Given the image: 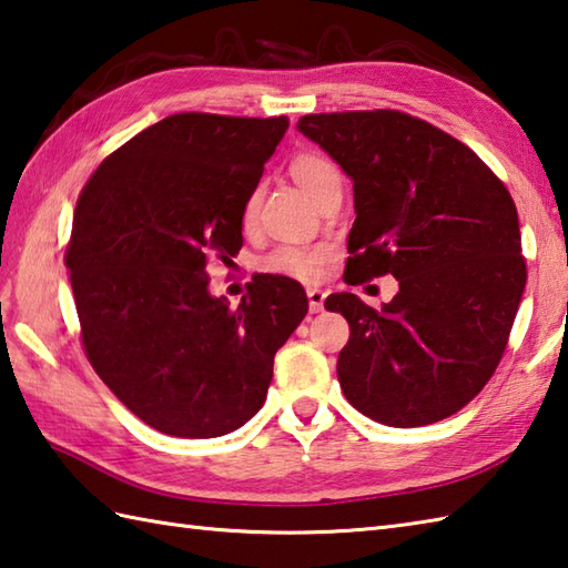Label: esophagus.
<instances>
[{"label":"esophagus","mask_w":568,"mask_h":568,"mask_svg":"<svg viewBox=\"0 0 568 568\" xmlns=\"http://www.w3.org/2000/svg\"><path fill=\"white\" fill-rule=\"evenodd\" d=\"M324 297H327V293L320 291V287H310L307 300H310V312H312V315H317V312L324 310Z\"/></svg>","instance_id":"obj_1"}]
</instances>
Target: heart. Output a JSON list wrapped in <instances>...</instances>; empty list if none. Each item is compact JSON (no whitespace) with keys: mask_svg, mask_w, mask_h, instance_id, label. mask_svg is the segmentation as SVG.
<instances>
[{"mask_svg":"<svg viewBox=\"0 0 568 568\" xmlns=\"http://www.w3.org/2000/svg\"><path fill=\"white\" fill-rule=\"evenodd\" d=\"M291 173L295 183L303 187L312 197L320 190V185L327 180V175L336 173L332 161L317 153H300L291 163ZM256 214V200L246 204L244 220L251 222ZM336 256V248L332 244H277L261 258V271L273 275L295 277V281H320L324 275L327 263Z\"/></svg>","mask_w":568,"mask_h":568,"instance_id":"obj_1","label":"heart"}]
</instances>
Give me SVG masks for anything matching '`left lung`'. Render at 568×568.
<instances>
[{
    "instance_id": "left-lung-1",
    "label": "left lung",
    "mask_w": 568,
    "mask_h": 568,
    "mask_svg": "<svg viewBox=\"0 0 568 568\" xmlns=\"http://www.w3.org/2000/svg\"><path fill=\"white\" fill-rule=\"evenodd\" d=\"M297 129L354 183L344 281L400 285L381 310L354 293L324 303L352 329L336 364L346 400L390 427L458 413L490 381L525 293L510 192L462 141L403 112L307 114Z\"/></svg>"
}]
</instances>
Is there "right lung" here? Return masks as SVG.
<instances>
[{
  "label": "right lung",
  "instance_id": "add662e5",
  "mask_svg": "<svg viewBox=\"0 0 568 568\" xmlns=\"http://www.w3.org/2000/svg\"><path fill=\"white\" fill-rule=\"evenodd\" d=\"M285 116L185 112L116 149L88 180L65 251L82 344L131 413L212 439L258 413L273 356L307 315L303 285L258 275L236 310L207 258L239 253L246 204Z\"/></svg>",
  "mask_w": 568,
  "mask_h": 568
}]
</instances>
